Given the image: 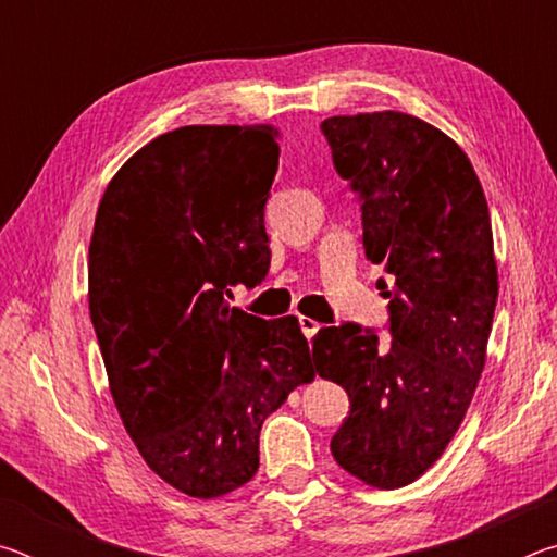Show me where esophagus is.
Masks as SVG:
<instances>
[{"mask_svg": "<svg viewBox=\"0 0 557 557\" xmlns=\"http://www.w3.org/2000/svg\"><path fill=\"white\" fill-rule=\"evenodd\" d=\"M299 326H301V334H305L307 338H314L319 329H322V324L314 322V319H309V317H299Z\"/></svg>", "mask_w": 557, "mask_h": 557, "instance_id": "esophagus-1", "label": "esophagus"}]
</instances>
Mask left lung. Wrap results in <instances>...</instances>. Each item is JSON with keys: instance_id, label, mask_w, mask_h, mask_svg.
Segmentation results:
<instances>
[{"instance_id": "8db88e82", "label": "left lung", "mask_w": 557, "mask_h": 557, "mask_svg": "<svg viewBox=\"0 0 557 557\" xmlns=\"http://www.w3.org/2000/svg\"><path fill=\"white\" fill-rule=\"evenodd\" d=\"M336 172L361 194L363 248L391 275L388 346L361 326H326L314 366L351 412L336 465L373 488L412 484L465 420L484 371L498 299L484 188L455 139L398 110L322 122Z\"/></svg>"}]
</instances>
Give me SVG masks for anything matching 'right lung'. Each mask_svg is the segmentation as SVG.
Listing matches in <instances>:
<instances>
[{"instance_id":"add662e5","label":"right lung","mask_w":557,"mask_h":557,"mask_svg":"<svg viewBox=\"0 0 557 557\" xmlns=\"http://www.w3.org/2000/svg\"><path fill=\"white\" fill-rule=\"evenodd\" d=\"M272 125H186L137 149L102 194L88 305L122 425L176 492L219 498L260 467V428L314 381L297 317L231 307L270 265Z\"/></svg>"}]
</instances>
